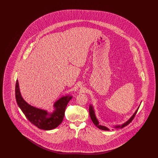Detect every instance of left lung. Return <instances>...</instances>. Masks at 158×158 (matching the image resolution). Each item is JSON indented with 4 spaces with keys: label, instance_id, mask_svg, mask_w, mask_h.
Masks as SVG:
<instances>
[{
    "label": "left lung",
    "instance_id": "8db88e82",
    "mask_svg": "<svg viewBox=\"0 0 158 158\" xmlns=\"http://www.w3.org/2000/svg\"><path fill=\"white\" fill-rule=\"evenodd\" d=\"M139 107L138 108V109L135 111V113L133 114V115L130 118V120H129L127 121L126 123H124L122 126H116L115 128H119L120 127L121 128H122L124 127L125 126H127L128 125L132 120L134 119V118H135V114H137V111H138V110H139ZM89 115H90V118H91V120L92 121V122L94 123V124L97 127L99 128V129H101V130H106V131H107V130H109V129L108 128L106 127H104V126H100V125H99V123H98V121L97 120V118H96V117H95V113H94V110H93V108H92V106H90V107H89Z\"/></svg>",
    "mask_w": 158,
    "mask_h": 158
}]
</instances>
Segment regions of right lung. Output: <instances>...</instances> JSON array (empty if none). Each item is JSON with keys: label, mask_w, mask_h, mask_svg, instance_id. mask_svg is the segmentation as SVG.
Returning <instances> with one entry per match:
<instances>
[{"label": "right lung", "mask_w": 158, "mask_h": 158, "mask_svg": "<svg viewBox=\"0 0 158 158\" xmlns=\"http://www.w3.org/2000/svg\"><path fill=\"white\" fill-rule=\"evenodd\" d=\"M15 97L18 105L27 118L38 128L44 130H52L60 125L63 120L66 106L72 99V97L69 96L60 98L54 104L56 110L49 117L47 111L33 107L23 100L19 91L18 81L15 86Z\"/></svg>", "instance_id": "add662e5"}]
</instances>
